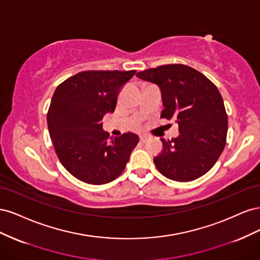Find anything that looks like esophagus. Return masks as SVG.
<instances>
[{"instance_id": "esophagus-1", "label": "esophagus", "mask_w": 260, "mask_h": 260, "mask_svg": "<svg viewBox=\"0 0 260 260\" xmlns=\"http://www.w3.org/2000/svg\"><path fill=\"white\" fill-rule=\"evenodd\" d=\"M147 136H141L140 137V140H141V142H146V141H147Z\"/></svg>"}]
</instances>
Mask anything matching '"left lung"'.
<instances>
[{
  "mask_svg": "<svg viewBox=\"0 0 260 260\" xmlns=\"http://www.w3.org/2000/svg\"><path fill=\"white\" fill-rule=\"evenodd\" d=\"M137 77L159 86L165 107L160 117L179 124L178 138L160 139L164 148L154 158L156 168L179 182L205 175L221 155L226 141L228 116L217 86L182 64L149 68Z\"/></svg>",
  "mask_w": 260,
  "mask_h": 260,
  "instance_id": "obj_1",
  "label": "left lung"
}]
</instances>
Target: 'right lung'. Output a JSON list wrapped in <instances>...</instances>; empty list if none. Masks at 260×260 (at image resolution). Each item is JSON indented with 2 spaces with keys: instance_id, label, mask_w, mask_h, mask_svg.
Returning a JSON list of instances; mask_svg holds the SVG:
<instances>
[{
  "instance_id": "right-lung-1",
  "label": "right lung",
  "mask_w": 260,
  "mask_h": 260,
  "mask_svg": "<svg viewBox=\"0 0 260 260\" xmlns=\"http://www.w3.org/2000/svg\"><path fill=\"white\" fill-rule=\"evenodd\" d=\"M136 70H88L61 82L48 112L55 152L65 169L89 184H105L119 177L139 142L135 133L109 137L102 119L114 113L121 86Z\"/></svg>"
}]
</instances>
